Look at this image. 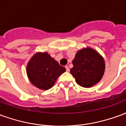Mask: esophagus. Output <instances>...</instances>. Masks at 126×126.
<instances>
[{
	"label": "esophagus",
	"mask_w": 126,
	"mask_h": 126,
	"mask_svg": "<svg viewBox=\"0 0 126 126\" xmlns=\"http://www.w3.org/2000/svg\"><path fill=\"white\" fill-rule=\"evenodd\" d=\"M65 69H66V71L69 72V68L68 67V66H65Z\"/></svg>",
	"instance_id": "34e87169"
}]
</instances>
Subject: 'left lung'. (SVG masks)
Masks as SVG:
<instances>
[{
  "instance_id": "obj_1",
  "label": "left lung",
  "mask_w": 126,
  "mask_h": 126,
  "mask_svg": "<svg viewBox=\"0 0 126 126\" xmlns=\"http://www.w3.org/2000/svg\"><path fill=\"white\" fill-rule=\"evenodd\" d=\"M71 74L77 84L90 88L100 81L105 71V61L96 51L90 48L78 51L73 60Z\"/></svg>"
}]
</instances>
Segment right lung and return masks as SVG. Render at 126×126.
<instances>
[{
  "label": "right lung",
  "instance_id": "obj_1",
  "mask_svg": "<svg viewBox=\"0 0 126 126\" xmlns=\"http://www.w3.org/2000/svg\"><path fill=\"white\" fill-rule=\"evenodd\" d=\"M65 70L47 52L36 53L27 66V74L30 82L42 90L52 88L57 79Z\"/></svg>",
  "mask_w": 126,
  "mask_h": 126
}]
</instances>
